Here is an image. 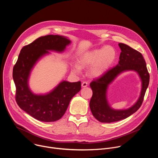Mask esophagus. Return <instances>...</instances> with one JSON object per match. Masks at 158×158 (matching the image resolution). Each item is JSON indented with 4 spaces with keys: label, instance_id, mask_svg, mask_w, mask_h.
Here are the masks:
<instances>
[{
    "label": "esophagus",
    "instance_id": "esophagus-1",
    "mask_svg": "<svg viewBox=\"0 0 158 158\" xmlns=\"http://www.w3.org/2000/svg\"><path fill=\"white\" fill-rule=\"evenodd\" d=\"M87 85H88V83H87V82H86V81H84V82H83L82 83V87H85L87 86Z\"/></svg>",
    "mask_w": 158,
    "mask_h": 158
}]
</instances>
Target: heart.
Segmentation results:
<instances>
[{
  "label": "heart",
  "mask_w": 158,
  "mask_h": 158,
  "mask_svg": "<svg viewBox=\"0 0 158 158\" xmlns=\"http://www.w3.org/2000/svg\"><path fill=\"white\" fill-rule=\"evenodd\" d=\"M116 58L115 49L106 46L100 49H96L84 53L78 60V64L73 66L75 73H79L81 67H90L89 73L92 77H100L105 74L114 63Z\"/></svg>",
  "instance_id": "heart-1"
}]
</instances>
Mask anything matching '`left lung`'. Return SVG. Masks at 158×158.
Returning <instances> with one entry per match:
<instances>
[{"mask_svg":"<svg viewBox=\"0 0 158 158\" xmlns=\"http://www.w3.org/2000/svg\"><path fill=\"white\" fill-rule=\"evenodd\" d=\"M119 46L121 52L118 65L90 83L93 90V96L89 102L90 109L94 117L101 123H110L124 119L136 112L143 102L149 82V74L141 53L123 43H119ZM126 70H134L139 74L142 81L140 97L136 104L127 110H112L106 99L107 87L119 73Z\"/></svg>","mask_w":158,"mask_h":158,"instance_id":"left-lung-1","label":"left lung"}]
</instances>
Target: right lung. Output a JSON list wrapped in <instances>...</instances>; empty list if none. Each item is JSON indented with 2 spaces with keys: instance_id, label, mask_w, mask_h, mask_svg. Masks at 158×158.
<instances>
[{
  "instance_id": "right-lung-1",
  "label": "right lung",
  "mask_w": 158,
  "mask_h": 158,
  "mask_svg": "<svg viewBox=\"0 0 158 158\" xmlns=\"http://www.w3.org/2000/svg\"><path fill=\"white\" fill-rule=\"evenodd\" d=\"M70 40L58 35L42 36L24 46L13 68L15 85V101L18 106L34 118L43 122L60 119L68 107L70 101L81 89V81L61 82L46 95L33 94L28 86L30 72L36 62L48 51H63Z\"/></svg>"
}]
</instances>
